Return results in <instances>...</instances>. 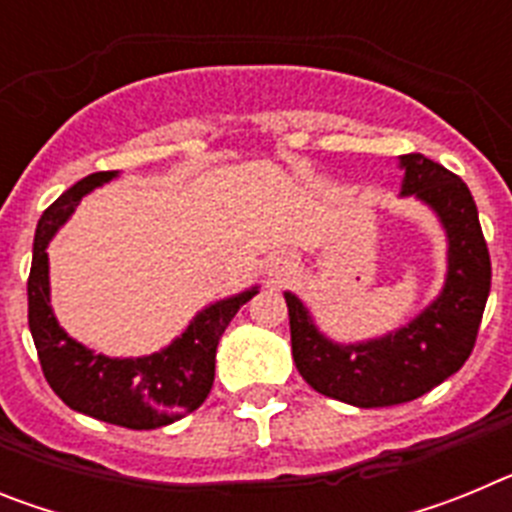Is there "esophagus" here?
I'll list each match as a JSON object with an SVG mask.
<instances>
[{
  "label": "esophagus",
  "instance_id": "1",
  "mask_svg": "<svg viewBox=\"0 0 512 512\" xmlns=\"http://www.w3.org/2000/svg\"><path fill=\"white\" fill-rule=\"evenodd\" d=\"M266 269H269V277L284 279L292 274V269H295V259H292L289 253H274L269 259V264H266Z\"/></svg>",
  "mask_w": 512,
  "mask_h": 512
}]
</instances>
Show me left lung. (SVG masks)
<instances>
[{"label":"left lung","mask_w":512,"mask_h":512,"mask_svg":"<svg viewBox=\"0 0 512 512\" xmlns=\"http://www.w3.org/2000/svg\"><path fill=\"white\" fill-rule=\"evenodd\" d=\"M402 166V194L428 202L449 233V277L441 297L397 333L336 346L320 336L295 295H284L292 356L302 379L320 395L356 408L402 405L459 372L477 343L490 295V251L467 184L420 153L402 156Z\"/></svg>","instance_id":"8db88e82"}]
</instances>
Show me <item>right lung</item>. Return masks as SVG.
<instances>
[{"label":"right lung","mask_w":512,"mask_h":512,"mask_svg":"<svg viewBox=\"0 0 512 512\" xmlns=\"http://www.w3.org/2000/svg\"><path fill=\"white\" fill-rule=\"evenodd\" d=\"M115 171H97L53 202L35 230L33 266L27 277V323L38 348L45 382L71 410L104 423L151 431L184 418L207 400L215 382L217 341L235 312L246 305L256 289L217 302L200 312L179 341L166 351L143 359H107L71 341L51 310L48 297V253L45 246L58 225L74 212L79 200L99 184L110 182Z\"/></svg>","instance_id":"right-lung-1"}]
</instances>
